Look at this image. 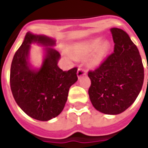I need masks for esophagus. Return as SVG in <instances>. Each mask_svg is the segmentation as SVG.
Returning <instances> with one entry per match:
<instances>
[{
  "mask_svg": "<svg viewBox=\"0 0 148 148\" xmlns=\"http://www.w3.org/2000/svg\"><path fill=\"white\" fill-rule=\"evenodd\" d=\"M86 73H87V71L85 68H82V67L79 66V68L77 69V75L78 77H81L83 75H85V74H86Z\"/></svg>",
  "mask_w": 148,
  "mask_h": 148,
  "instance_id": "34e87169",
  "label": "esophagus"
}]
</instances>
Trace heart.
<instances>
[{"instance_id":"obj_1","label":"heart","mask_w":148,"mask_h":148,"mask_svg":"<svg viewBox=\"0 0 148 148\" xmlns=\"http://www.w3.org/2000/svg\"><path fill=\"white\" fill-rule=\"evenodd\" d=\"M108 49L109 44L108 42H103L101 44L100 38H95L85 43L75 45L73 51L74 54L80 57H84L93 52L90 58V63L96 66L101 63Z\"/></svg>"}]
</instances>
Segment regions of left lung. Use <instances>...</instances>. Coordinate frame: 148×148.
Returning <instances> with one entry per match:
<instances>
[{
	"mask_svg": "<svg viewBox=\"0 0 148 148\" xmlns=\"http://www.w3.org/2000/svg\"><path fill=\"white\" fill-rule=\"evenodd\" d=\"M110 31L114 52L99 67L88 71V95L96 110L107 114H118L137 98L144 83V70L138 49L129 35L119 28H112Z\"/></svg>",
	"mask_w": 148,
	"mask_h": 148,
	"instance_id": "obj_1",
	"label": "left lung"
}]
</instances>
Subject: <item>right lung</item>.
<instances>
[{"label": "right lung", "mask_w": 148, "mask_h": 148, "mask_svg": "<svg viewBox=\"0 0 148 148\" xmlns=\"http://www.w3.org/2000/svg\"><path fill=\"white\" fill-rule=\"evenodd\" d=\"M34 41L53 46L55 40L43 35L27 33L14 55L10 71V87L16 103L27 115L49 121L60 114L67 100L69 88L77 82V67L63 71L57 66L60 52L46 48V56L39 71L28 63L29 44Z\"/></svg>", "instance_id": "obj_1"}]
</instances>
